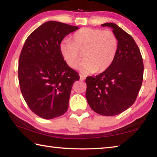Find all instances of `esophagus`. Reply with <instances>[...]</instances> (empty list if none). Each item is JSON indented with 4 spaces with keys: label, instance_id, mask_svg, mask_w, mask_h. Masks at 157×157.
<instances>
[{
    "label": "esophagus",
    "instance_id": "obj_1",
    "mask_svg": "<svg viewBox=\"0 0 157 157\" xmlns=\"http://www.w3.org/2000/svg\"><path fill=\"white\" fill-rule=\"evenodd\" d=\"M79 78H80V80L83 81V80H84L85 79H86V77H85L83 75H79Z\"/></svg>",
    "mask_w": 157,
    "mask_h": 157
}]
</instances>
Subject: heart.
I'll list each match as a JSON object with an SVG mask.
<instances>
[{
    "label": "heart",
    "instance_id": "b5f03b06",
    "mask_svg": "<svg viewBox=\"0 0 157 157\" xmlns=\"http://www.w3.org/2000/svg\"><path fill=\"white\" fill-rule=\"evenodd\" d=\"M60 52L69 67L76 69L83 59L82 70L86 73H100L107 71L116 57L118 39L111 30L84 28L75 32L72 41L61 42Z\"/></svg>",
    "mask_w": 157,
    "mask_h": 157
}]
</instances>
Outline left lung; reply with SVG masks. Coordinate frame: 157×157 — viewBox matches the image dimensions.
Masks as SVG:
<instances>
[{"instance_id":"1","label":"left lung","mask_w":157,"mask_h":157,"mask_svg":"<svg viewBox=\"0 0 157 157\" xmlns=\"http://www.w3.org/2000/svg\"><path fill=\"white\" fill-rule=\"evenodd\" d=\"M118 39L112 64L96 76L86 78V98L95 112L106 116L118 115L134 104L141 87L143 58L134 39L113 23H106Z\"/></svg>"}]
</instances>
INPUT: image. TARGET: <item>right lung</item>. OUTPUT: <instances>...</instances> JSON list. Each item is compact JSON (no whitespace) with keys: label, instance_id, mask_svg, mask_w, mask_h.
<instances>
[{"label":"right lung","instance_id":"right-lung-1","mask_svg":"<svg viewBox=\"0 0 157 157\" xmlns=\"http://www.w3.org/2000/svg\"><path fill=\"white\" fill-rule=\"evenodd\" d=\"M77 26L50 21L28 36L18 60L21 91L30 110L44 119L63 115L79 74L63 59L59 46Z\"/></svg>","mask_w":157,"mask_h":157}]
</instances>
